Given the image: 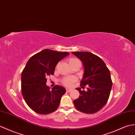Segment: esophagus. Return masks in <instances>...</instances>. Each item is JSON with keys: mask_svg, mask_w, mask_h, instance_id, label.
Wrapping results in <instances>:
<instances>
[{"mask_svg": "<svg viewBox=\"0 0 135 135\" xmlns=\"http://www.w3.org/2000/svg\"><path fill=\"white\" fill-rule=\"evenodd\" d=\"M71 91V89H68V88H67V89H66V91L68 92V93L70 92Z\"/></svg>", "mask_w": 135, "mask_h": 135, "instance_id": "esophagus-1", "label": "esophagus"}]
</instances>
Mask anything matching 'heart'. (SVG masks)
Listing matches in <instances>:
<instances>
[{
	"label": "heart",
	"instance_id": "b5f03b06",
	"mask_svg": "<svg viewBox=\"0 0 135 135\" xmlns=\"http://www.w3.org/2000/svg\"><path fill=\"white\" fill-rule=\"evenodd\" d=\"M68 61L69 62V64H70V65L71 66V67L78 64H80V61L77 58L71 57L70 59H68ZM76 80H77V78L75 76H67V77H65L64 78H62L61 79V83L65 86L70 87L72 86V84H73L74 82H76Z\"/></svg>",
	"mask_w": 135,
	"mask_h": 135
}]
</instances>
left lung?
<instances>
[{"mask_svg":"<svg viewBox=\"0 0 135 135\" xmlns=\"http://www.w3.org/2000/svg\"><path fill=\"white\" fill-rule=\"evenodd\" d=\"M83 62L84 73L80 86L87 85V91L81 88L76 90L79 98L74 101L77 110L87 114L98 112L108 102L112 87L110 71L102 59L88 52H72Z\"/></svg>","mask_w":135,"mask_h":135,"instance_id":"left-lung-1","label":"left lung"}]
</instances>
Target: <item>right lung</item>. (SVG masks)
Returning <instances> with one entry per match:
<instances>
[{
	"label": "right lung",
	"mask_w": 135,
	"mask_h": 135,
	"mask_svg": "<svg viewBox=\"0 0 135 135\" xmlns=\"http://www.w3.org/2000/svg\"><path fill=\"white\" fill-rule=\"evenodd\" d=\"M70 53L45 49L30 58L21 75V91L29 108L37 113L48 114L59 107L65 88L55 86L50 90L47 78L53 75L58 62Z\"/></svg>",
	"instance_id": "add662e5"
}]
</instances>
